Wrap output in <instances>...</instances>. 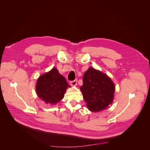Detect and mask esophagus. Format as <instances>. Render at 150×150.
I'll return each mask as SVG.
<instances>
[{
	"instance_id": "1",
	"label": "esophagus",
	"mask_w": 150,
	"mask_h": 150,
	"mask_svg": "<svg viewBox=\"0 0 150 150\" xmlns=\"http://www.w3.org/2000/svg\"><path fill=\"white\" fill-rule=\"evenodd\" d=\"M77 83H78V80L75 79V80H74V81H71V82H70V84H71V86H76Z\"/></svg>"
}]
</instances>
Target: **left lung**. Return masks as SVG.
<instances>
[{
  "label": "left lung",
  "mask_w": 150,
  "mask_h": 150,
  "mask_svg": "<svg viewBox=\"0 0 150 150\" xmlns=\"http://www.w3.org/2000/svg\"><path fill=\"white\" fill-rule=\"evenodd\" d=\"M83 81L80 89L89 110L103 111L112 103L115 86L106 74L89 67L85 72Z\"/></svg>",
  "instance_id": "left-lung-1"
}]
</instances>
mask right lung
Returning <instances> with one entry per match:
<instances>
[{"instance_id":"obj_1","label":"right lung","mask_w":150,"mask_h":150,"mask_svg":"<svg viewBox=\"0 0 150 150\" xmlns=\"http://www.w3.org/2000/svg\"><path fill=\"white\" fill-rule=\"evenodd\" d=\"M71 86L56 67L38 78L35 91L38 97L45 103L56 104L63 99L66 89Z\"/></svg>"}]
</instances>
